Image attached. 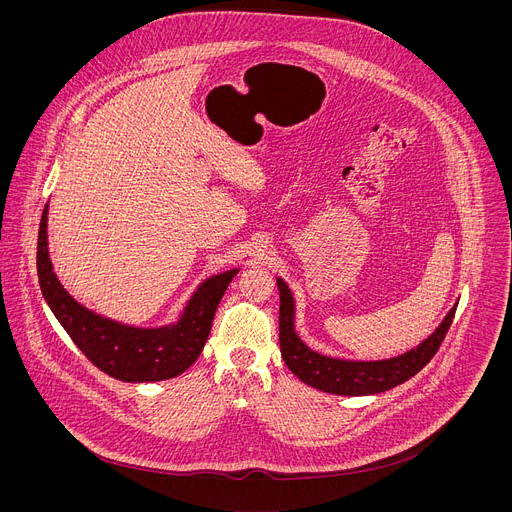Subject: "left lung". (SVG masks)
<instances>
[{
    "mask_svg": "<svg viewBox=\"0 0 512 512\" xmlns=\"http://www.w3.org/2000/svg\"><path fill=\"white\" fill-rule=\"evenodd\" d=\"M279 287V346L287 369L302 379L306 385L332 395H375L389 391L411 377H415L425 364L433 358L437 348L442 346L456 306L448 312L444 322L435 332L425 338L417 348L389 358V360H342L330 358L316 350H310L294 330V296L281 277H277Z\"/></svg>",
    "mask_w": 512,
    "mask_h": 512,
    "instance_id": "left-lung-1",
    "label": "left lung"
}]
</instances>
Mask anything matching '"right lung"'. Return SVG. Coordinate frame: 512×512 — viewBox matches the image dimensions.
<instances>
[{
    "label": "right lung",
    "mask_w": 512,
    "mask_h": 512,
    "mask_svg": "<svg viewBox=\"0 0 512 512\" xmlns=\"http://www.w3.org/2000/svg\"><path fill=\"white\" fill-rule=\"evenodd\" d=\"M44 206L38 229V281L50 310L97 369L127 383H156L182 375L200 356L212 328L214 312L239 269L206 279L172 326L133 328L107 320L68 296L48 257Z\"/></svg>",
    "instance_id": "add662e5"
}]
</instances>
